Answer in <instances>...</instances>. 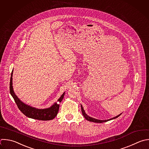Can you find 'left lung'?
Listing matches in <instances>:
<instances>
[{
    "mask_svg": "<svg viewBox=\"0 0 149 149\" xmlns=\"http://www.w3.org/2000/svg\"><path fill=\"white\" fill-rule=\"evenodd\" d=\"M81 109L82 114H83V115L84 116V117L86 118V119H87V120H88V121L93 122H96V123H102V122H107V121H108V120H112V119H115V118H118V116H119L121 115V113H120V114L118 115V116H115V117H113V118H111V119H108V120H99V119H97L93 118L90 117V116H89L88 115H87L86 113V112H85L84 110L83 109V107H82V105H81Z\"/></svg>",
    "mask_w": 149,
    "mask_h": 149,
    "instance_id": "left-lung-1",
    "label": "left lung"
}]
</instances>
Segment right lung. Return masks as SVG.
<instances>
[{
    "instance_id": "obj_1",
    "label": "right lung",
    "mask_w": 149,
    "mask_h": 149,
    "mask_svg": "<svg viewBox=\"0 0 149 149\" xmlns=\"http://www.w3.org/2000/svg\"><path fill=\"white\" fill-rule=\"evenodd\" d=\"M13 72V70L12 72L10 81V93L13 98H14V100L20 111H22V112L27 117L35 119L41 120H49L55 118L59 111V103L62 101L65 95V93H63V94L61 96V97L58 99L56 102L54 103V105H52L51 107L48 108L38 109L34 107H32L23 102L15 94L12 86Z\"/></svg>"
}]
</instances>
